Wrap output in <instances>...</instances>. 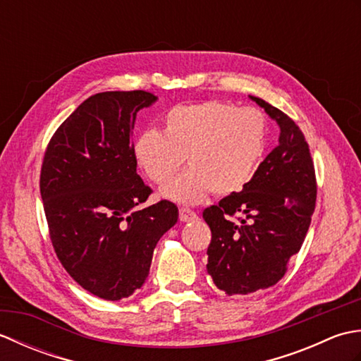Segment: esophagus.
I'll list each match as a JSON object with an SVG mask.
<instances>
[{"instance_id":"34e87169","label":"esophagus","mask_w":361,"mask_h":361,"mask_svg":"<svg viewBox=\"0 0 361 361\" xmlns=\"http://www.w3.org/2000/svg\"><path fill=\"white\" fill-rule=\"evenodd\" d=\"M197 219H198V216L192 209H189V208L180 209V220L181 221H195Z\"/></svg>"}]
</instances>
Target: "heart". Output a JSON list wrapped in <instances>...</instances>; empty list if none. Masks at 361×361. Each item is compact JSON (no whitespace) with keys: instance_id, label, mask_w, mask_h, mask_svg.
<instances>
[{"instance_id":"obj_1","label":"heart","mask_w":361,"mask_h":361,"mask_svg":"<svg viewBox=\"0 0 361 361\" xmlns=\"http://www.w3.org/2000/svg\"><path fill=\"white\" fill-rule=\"evenodd\" d=\"M267 144L265 116L256 109L208 101L178 105L163 118V133L147 128L135 137L133 157L144 173L164 185L185 157L190 167L163 194L180 203H198L212 190L239 192L252 178Z\"/></svg>"}]
</instances>
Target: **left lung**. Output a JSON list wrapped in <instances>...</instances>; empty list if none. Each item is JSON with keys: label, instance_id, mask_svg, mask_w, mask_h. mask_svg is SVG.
<instances>
[{"label": "left lung", "instance_id": "1", "mask_svg": "<svg viewBox=\"0 0 361 361\" xmlns=\"http://www.w3.org/2000/svg\"><path fill=\"white\" fill-rule=\"evenodd\" d=\"M281 128L279 144L240 192L203 211L212 239L208 273L226 295H248L282 279L301 250L315 211L317 178L309 144L295 121L264 99L250 96ZM243 216L237 224L231 220Z\"/></svg>", "mask_w": 361, "mask_h": 361}]
</instances>
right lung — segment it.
<instances>
[{
	"mask_svg": "<svg viewBox=\"0 0 361 361\" xmlns=\"http://www.w3.org/2000/svg\"><path fill=\"white\" fill-rule=\"evenodd\" d=\"M142 90L83 101L46 147L40 194L54 251L80 287L119 301L142 287L153 250L178 220L161 200L136 209L152 189L136 173V113L157 102Z\"/></svg>",
	"mask_w": 361,
	"mask_h": 361,
	"instance_id": "obj_1",
	"label": "right lung"
}]
</instances>
